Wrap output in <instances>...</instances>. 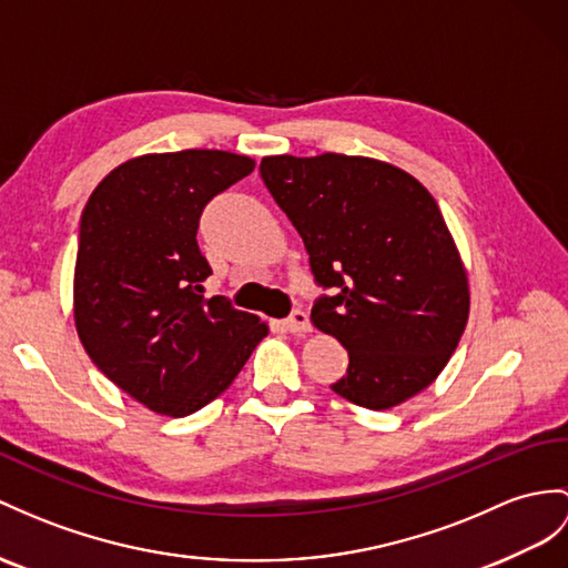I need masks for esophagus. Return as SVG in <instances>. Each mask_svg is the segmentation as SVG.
Here are the masks:
<instances>
[{
    "label": "esophagus",
    "instance_id": "obj_1",
    "mask_svg": "<svg viewBox=\"0 0 568 568\" xmlns=\"http://www.w3.org/2000/svg\"><path fill=\"white\" fill-rule=\"evenodd\" d=\"M284 325L288 332H294V335H303V332H311V317L306 311L296 308V311H292V315L286 317Z\"/></svg>",
    "mask_w": 568,
    "mask_h": 568
}]
</instances>
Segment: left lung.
<instances>
[{
    "instance_id": "8db88e82",
    "label": "left lung",
    "mask_w": 568,
    "mask_h": 568,
    "mask_svg": "<svg viewBox=\"0 0 568 568\" xmlns=\"http://www.w3.org/2000/svg\"><path fill=\"white\" fill-rule=\"evenodd\" d=\"M260 175L329 292L313 325L349 352L329 388L390 409L432 385L469 313L467 272L432 192L390 163L344 154L267 156Z\"/></svg>"
}]
</instances>
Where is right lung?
Returning <instances> with one entry per match:
<instances>
[{"instance_id": "right-lung-1", "label": "right lung", "mask_w": 568, "mask_h": 568, "mask_svg": "<svg viewBox=\"0 0 568 568\" xmlns=\"http://www.w3.org/2000/svg\"><path fill=\"white\" fill-rule=\"evenodd\" d=\"M255 161L231 151L146 154L110 171L81 214L74 323L91 362L120 390L169 417L210 405L267 335L224 296L204 298V206Z\"/></svg>"}]
</instances>
